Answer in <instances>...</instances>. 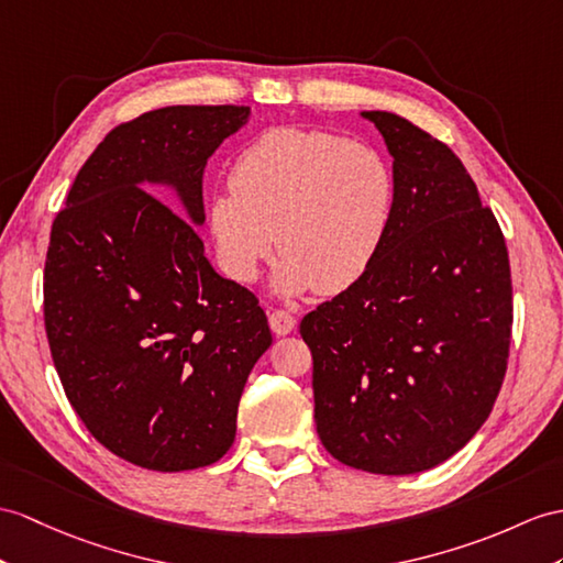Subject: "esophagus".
Instances as JSON below:
<instances>
[{"label": "esophagus", "mask_w": 563, "mask_h": 563, "mask_svg": "<svg viewBox=\"0 0 563 563\" xmlns=\"http://www.w3.org/2000/svg\"><path fill=\"white\" fill-rule=\"evenodd\" d=\"M269 327H272V332L277 334V336H286V334H291L294 329H296V318L291 312H286V310H272L269 312Z\"/></svg>", "instance_id": "1"}]
</instances>
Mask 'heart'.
Listing matches in <instances>:
<instances>
[{
    "mask_svg": "<svg viewBox=\"0 0 563 563\" xmlns=\"http://www.w3.org/2000/svg\"><path fill=\"white\" fill-rule=\"evenodd\" d=\"M205 224L219 265L255 282L277 231L274 289L334 296L358 284L389 241L399 184L375 147L327 131L272 129L231 164Z\"/></svg>",
    "mask_w": 563,
    "mask_h": 563,
    "instance_id": "heart-1",
    "label": "heart"
}]
</instances>
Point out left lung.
Instances as JSON below:
<instances>
[{"label":"left lung","instance_id":"8db88e82","mask_svg":"<svg viewBox=\"0 0 563 563\" xmlns=\"http://www.w3.org/2000/svg\"><path fill=\"white\" fill-rule=\"evenodd\" d=\"M394 159L399 200L365 277L300 320L314 424L351 468L413 475L483 428L511 344L504 234L451 150L391 112H363Z\"/></svg>","mask_w":563,"mask_h":563}]
</instances>
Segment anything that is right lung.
Masks as SVG:
<instances>
[{
	"label": "right lung",
	"mask_w": 563,
	"mask_h": 563,
	"mask_svg": "<svg viewBox=\"0 0 563 563\" xmlns=\"http://www.w3.org/2000/svg\"><path fill=\"white\" fill-rule=\"evenodd\" d=\"M249 117L251 107L176 104L121 123L52 224L54 367L95 440L147 471H194L227 454L245 379L272 344L255 294L210 265L196 231L205 164ZM159 187L181 216L154 196Z\"/></svg>",
	"instance_id": "obj_1"
}]
</instances>
